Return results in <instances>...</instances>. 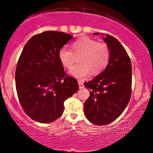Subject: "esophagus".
<instances>
[{"label": "esophagus", "mask_w": 153, "mask_h": 153, "mask_svg": "<svg viewBox=\"0 0 153 153\" xmlns=\"http://www.w3.org/2000/svg\"><path fill=\"white\" fill-rule=\"evenodd\" d=\"M78 84H79V88H80V89L83 88H84L83 82H81V81H78Z\"/></svg>", "instance_id": "obj_1"}]
</instances>
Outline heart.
<instances>
[{
    "label": "heart",
    "mask_w": 153,
    "mask_h": 153,
    "mask_svg": "<svg viewBox=\"0 0 153 153\" xmlns=\"http://www.w3.org/2000/svg\"><path fill=\"white\" fill-rule=\"evenodd\" d=\"M73 51L63 47L59 49L58 58L64 68H71L78 57V65L72 68L70 73L75 78L83 79L90 75L103 71L110 59V50L106 43L98 42L88 36H82L72 43Z\"/></svg>",
    "instance_id": "heart-1"
}]
</instances>
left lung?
I'll return each instance as SVG.
<instances>
[{
    "label": "left lung",
    "mask_w": 153,
    "mask_h": 153,
    "mask_svg": "<svg viewBox=\"0 0 153 153\" xmlns=\"http://www.w3.org/2000/svg\"><path fill=\"white\" fill-rule=\"evenodd\" d=\"M103 41L110 50L106 69L92 80L84 82L91 90L84 103V114L91 122L99 126L114 122L122 114L131 93V64L127 51L109 34Z\"/></svg>",
    "instance_id": "left-lung-1"
}]
</instances>
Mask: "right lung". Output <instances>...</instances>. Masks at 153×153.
I'll return each mask as SVG.
<instances>
[{
	"instance_id": "right-lung-1",
	"label": "right lung",
	"mask_w": 153,
	"mask_h": 153,
	"mask_svg": "<svg viewBox=\"0 0 153 153\" xmlns=\"http://www.w3.org/2000/svg\"><path fill=\"white\" fill-rule=\"evenodd\" d=\"M73 38L60 31H47L33 36L23 49L16 65V92L25 113L47 124L64 111V101L79 88L59 62L58 52Z\"/></svg>"
}]
</instances>
